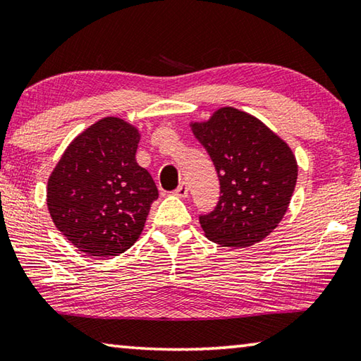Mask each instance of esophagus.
<instances>
[{"label": "esophagus", "instance_id": "1", "mask_svg": "<svg viewBox=\"0 0 361 361\" xmlns=\"http://www.w3.org/2000/svg\"><path fill=\"white\" fill-rule=\"evenodd\" d=\"M173 194H175V196H178V197H186V196H188V186H186V183L181 181L180 185H178V188H176V190L173 191Z\"/></svg>", "mask_w": 361, "mask_h": 361}]
</instances>
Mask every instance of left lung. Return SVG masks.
Here are the masks:
<instances>
[{"mask_svg":"<svg viewBox=\"0 0 361 361\" xmlns=\"http://www.w3.org/2000/svg\"><path fill=\"white\" fill-rule=\"evenodd\" d=\"M220 180L215 209L199 216L210 241L249 247L265 239L283 220L297 181L290 147L255 118L221 107L207 122L191 123Z\"/></svg>","mask_w":361,"mask_h":361,"instance_id":"1","label":"left lung"}]
</instances>
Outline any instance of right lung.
I'll return each mask as SVG.
<instances>
[{
	"label": "right lung",
	"mask_w": 361,
	"mask_h": 361,
	"mask_svg": "<svg viewBox=\"0 0 361 361\" xmlns=\"http://www.w3.org/2000/svg\"><path fill=\"white\" fill-rule=\"evenodd\" d=\"M138 142L133 125L106 117L68 145L49 176L51 219L85 254H122L145 228L159 191L149 171L136 164Z\"/></svg>",
	"instance_id": "add662e5"
}]
</instances>
